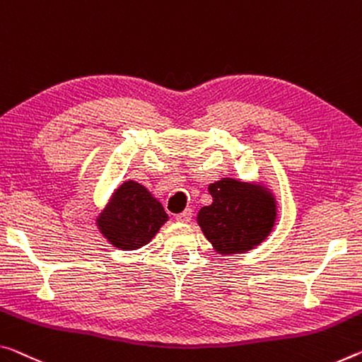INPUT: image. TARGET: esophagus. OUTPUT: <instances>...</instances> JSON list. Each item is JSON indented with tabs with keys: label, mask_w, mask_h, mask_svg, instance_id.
<instances>
[{
	"label": "esophagus",
	"mask_w": 362,
	"mask_h": 362,
	"mask_svg": "<svg viewBox=\"0 0 362 362\" xmlns=\"http://www.w3.org/2000/svg\"><path fill=\"white\" fill-rule=\"evenodd\" d=\"M175 219L179 221V222H190L192 221V209L188 208V209H185L183 212H180V214H177Z\"/></svg>",
	"instance_id": "34e87169"
}]
</instances>
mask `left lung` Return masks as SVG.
Returning <instances> with one entry per match:
<instances>
[{"label": "left lung", "mask_w": 362, "mask_h": 362, "mask_svg": "<svg viewBox=\"0 0 362 362\" xmlns=\"http://www.w3.org/2000/svg\"><path fill=\"white\" fill-rule=\"evenodd\" d=\"M208 192L212 203L198 211L197 222L216 253H246L274 230L277 199L267 187L223 177Z\"/></svg>", "instance_id": "8db88e82"}]
</instances>
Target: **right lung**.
Returning <instances> with one entry per match:
<instances>
[{
    "label": "right lung",
    "mask_w": 362,
    "mask_h": 362,
    "mask_svg": "<svg viewBox=\"0 0 362 362\" xmlns=\"http://www.w3.org/2000/svg\"><path fill=\"white\" fill-rule=\"evenodd\" d=\"M168 221L153 193L141 183L127 180L112 192L106 208L96 216V227L114 248L134 251L150 243Z\"/></svg>",
    "instance_id": "1"
}]
</instances>
